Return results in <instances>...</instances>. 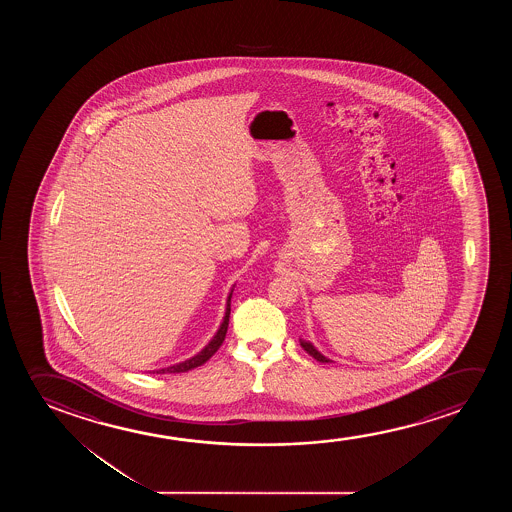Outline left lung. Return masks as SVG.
Returning a JSON list of instances; mask_svg holds the SVG:
<instances>
[{
	"mask_svg": "<svg viewBox=\"0 0 512 512\" xmlns=\"http://www.w3.org/2000/svg\"><path fill=\"white\" fill-rule=\"evenodd\" d=\"M301 346L304 348V350L308 351L311 357L315 358V360H318V362H322V364H329V362H332L330 358L323 357L322 353L316 350L315 346L309 343V341H304V339H301Z\"/></svg>",
	"mask_w": 512,
	"mask_h": 512,
	"instance_id": "left-lung-1",
	"label": "left lung"
}]
</instances>
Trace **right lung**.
<instances>
[{
    "instance_id": "obj_1",
    "label": "right lung",
    "mask_w": 512,
    "mask_h": 512,
    "mask_svg": "<svg viewBox=\"0 0 512 512\" xmlns=\"http://www.w3.org/2000/svg\"><path fill=\"white\" fill-rule=\"evenodd\" d=\"M232 290H234V288H231V292L227 295V302H225L224 320L220 323L217 334L213 336L210 343L206 344L203 350L199 351V353L194 355V357L187 358V360H183L180 364L169 365V367H164V369H159V371L154 372H157V374H168V372L169 374H178V372H187L190 371V369H196L199 365H203L206 360H210V358L215 355V351H217L218 348L222 346V343H224L225 334H227V327H229Z\"/></svg>"
}]
</instances>
